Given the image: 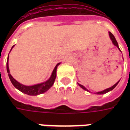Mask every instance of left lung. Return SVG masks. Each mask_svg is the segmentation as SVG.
I'll list each match as a JSON object with an SVG mask.
<instances>
[{"instance_id":"left-lung-1","label":"left lung","mask_w":130,"mask_h":130,"mask_svg":"<svg viewBox=\"0 0 130 130\" xmlns=\"http://www.w3.org/2000/svg\"><path fill=\"white\" fill-rule=\"evenodd\" d=\"M109 36H110V38H111V40H112V42H113V44L115 45V46H117V48H119V51H121V50L119 49V46H118V43H117V40H116V39H115V36H113V34H112V33H111V32H109ZM119 80L118 82H117V83L115 84H114V85H113V86L111 87V88H109L106 89V90H105L101 91V92H96V94H105V93L108 92H109V91L112 90L115 88V87L116 86H117V84H118V83H119ZM78 85H79V86L81 87V88L82 89H84V90H86V91H88V90H87V89L84 86L81 85V84H78Z\"/></svg>"}]
</instances>
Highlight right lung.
I'll return each mask as SVG.
<instances>
[{
  "instance_id": "add662e5",
  "label": "right lung",
  "mask_w": 130,
  "mask_h": 130,
  "mask_svg": "<svg viewBox=\"0 0 130 130\" xmlns=\"http://www.w3.org/2000/svg\"><path fill=\"white\" fill-rule=\"evenodd\" d=\"M14 46H12L11 51L13 48ZM9 56L7 58V70L8 75H9V79L11 80V83L13 84V85L18 89L19 90H20L21 92H23L24 94H26L27 95H30V96H36V95L40 94L42 93L46 92L53 85V84L55 82V78L57 76V68L58 67V65L60 64V63H58L56 66H55V69L53 70L52 75H51V77L49 78L47 81L44 82L43 83L38 84H36L34 86H25L19 83L18 82L16 81L13 77L12 75L10 74V71H9Z\"/></svg>"
}]
</instances>
